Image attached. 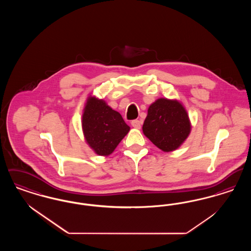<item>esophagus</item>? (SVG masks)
<instances>
[{
  "mask_svg": "<svg viewBox=\"0 0 251 251\" xmlns=\"http://www.w3.org/2000/svg\"><path fill=\"white\" fill-rule=\"evenodd\" d=\"M131 126L135 129H140L141 128V121L137 120H132L131 121Z\"/></svg>",
  "mask_w": 251,
  "mask_h": 251,
  "instance_id": "esophagus-1",
  "label": "esophagus"
}]
</instances>
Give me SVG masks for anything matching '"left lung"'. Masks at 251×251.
<instances>
[{
    "mask_svg": "<svg viewBox=\"0 0 251 251\" xmlns=\"http://www.w3.org/2000/svg\"><path fill=\"white\" fill-rule=\"evenodd\" d=\"M191 121L183 104L176 99L160 98L148 109L143 133L165 152L178 150L191 132Z\"/></svg>",
    "mask_w": 251,
    "mask_h": 251,
    "instance_id": "1",
    "label": "left lung"
}]
</instances>
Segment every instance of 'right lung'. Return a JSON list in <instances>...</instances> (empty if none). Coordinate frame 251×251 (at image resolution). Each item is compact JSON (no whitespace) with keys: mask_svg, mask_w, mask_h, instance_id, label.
<instances>
[{"mask_svg":"<svg viewBox=\"0 0 251 251\" xmlns=\"http://www.w3.org/2000/svg\"><path fill=\"white\" fill-rule=\"evenodd\" d=\"M82 130L89 148L96 154L106 157L113 153L130 127L104 100L90 95L84 103Z\"/></svg>","mask_w":251,"mask_h":251,"instance_id":"add662e5","label":"right lung"}]
</instances>
